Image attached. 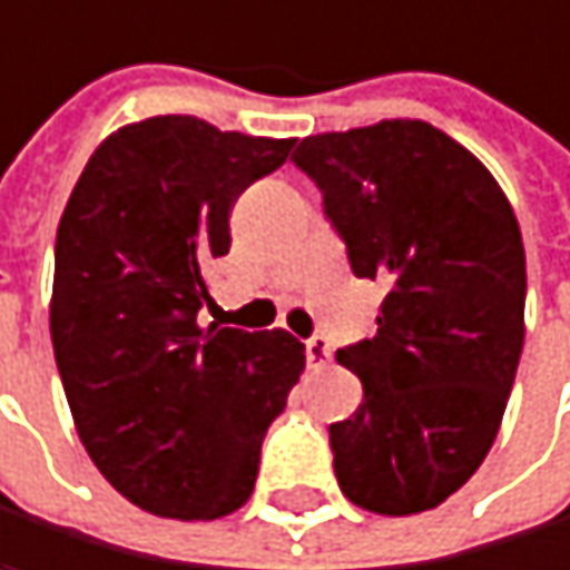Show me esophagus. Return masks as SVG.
<instances>
[{"instance_id":"1","label":"esophagus","mask_w":570,"mask_h":570,"mask_svg":"<svg viewBox=\"0 0 570 570\" xmlns=\"http://www.w3.org/2000/svg\"><path fill=\"white\" fill-rule=\"evenodd\" d=\"M305 358H308V365H312V368L328 365V358H332V345H328V338H325V335H312V338L305 342Z\"/></svg>"}]
</instances>
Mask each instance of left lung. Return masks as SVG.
Returning a JSON list of instances; mask_svg holds the SVG:
<instances>
[{"label":"left lung","instance_id":"obj_1","mask_svg":"<svg viewBox=\"0 0 570 570\" xmlns=\"http://www.w3.org/2000/svg\"><path fill=\"white\" fill-rule=\"evenodd\" d=\"M358 278L385 285L375 338L338 348L362 405L328 428L345 498L419 514L484 461L524 345V245L491 171L441 129L389 119L302 139Z\"/></svg>","mask_w":570,"mask_h":570}]
</instances>
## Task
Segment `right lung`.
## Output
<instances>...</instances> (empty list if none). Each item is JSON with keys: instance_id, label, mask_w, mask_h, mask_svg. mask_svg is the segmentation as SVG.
Here are the masks:
<instances>
[{"instance_id": "1", "label": "right lung", "mask_w": 570, "mask_h": 570, "mask_svg": "<svg viewBox=\"0 0 570 570\" xmlns=\"http://www.w3.org/2000/svg\"><path fill=\"white\" fill-rule=\"evenodd\" d=\"M288 151L292 139L155 116L92 151L62 212L49 308L59 379L89 458L148 514L242 508L305 368L285 328L198 325L235 198Z\"/></svg>"}]
</instances>
